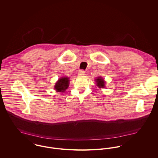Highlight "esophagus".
Wrapping results in <instances>:
<instances>
[{"label":"esophagus","mask_w":158,"mask_h":158,"mask_svg":"<svg viewBox=\"0 0 158 158\" xmlns=\"http://www.w3.org/2000/svg\"><path fill=\"white\" fill-rule=\"evenodd\" d=\"M85 75V71L83 70H81L79 71L78 72V75L80 76H83V75Z\"/></svg>","instance_id":"obj_1"}]
</instances>
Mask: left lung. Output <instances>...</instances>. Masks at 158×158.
Segmentation results:
<instances>
[{
	"instance_id": "obj_1",
	"label": "left lung",
	"mask_w": 158,
	"mask_h": 158,
	"mask_svg": "<svg viewBox=\"0 0 158 158\" xmlns=\"http://www.w3.org/2000/svg\"><path fill=\"white\" fill-rule=\"evenodd\" d=\"M95 82H96V85L99 88H103L105 87V81L104 80V79L102 77H97L95 79Z\"/></svg>"
}]
</instances>
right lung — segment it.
I'll return each mask as SVG.
<instances>
[{
    "label": "right lung",
    "instance_id": "1",
    "mask_svg": "<svg viewBox=\"0 0 158 158\" xmlns=\"http://www.w3.org/2000/svg\"><path fill=\"white\" fill-rule=\"evenodd\" d=\"M69 78L67 77L60 78L55 83L54 89L59 92H63L68 89L69 85Z\"/></svg>",
    "mask_w": 158,
    "mask_h": 158
}]
</instances>
